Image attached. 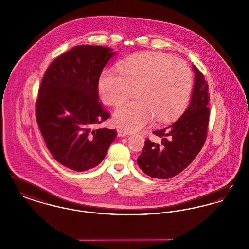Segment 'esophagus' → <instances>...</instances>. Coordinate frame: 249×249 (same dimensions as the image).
Wrapping results in <instances>:
<instances>
[{"mask_svg": "<svg viewBox=\"0 0 249 249\" xmlns=\"http://www.w3.org/2000/svg\"><path fill=\"white\" fill-rule=\"evenodd\" d=\"M129 134H130V133H129L128 131H126V130H120V129L118 130V136H119V137L127 136V135H129Z\"/></svg>", "mask_w": 249, "mask_h": 249, "instance_id": "1", "label": "esophagus"}]
</instances>
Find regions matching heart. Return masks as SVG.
<instances>
[{
	"instance_id": "heart-1",
	"label": "heart",
	"mask_w": 249,
	"mask_h": 249,
	"mask_svg": "<svg viewBox=\"0 0 249 249\" xmlns=\"http://www.w3.org/2000/svg\"><path fill=\"white\" fill-rule=\"evenodd\" d=\"M136 88L137 100L116 108L118 127L139 130L156 118L165 122L178 116L190 101L192 72L189 65L160 52H142L124 59L119 70L107 69L99 77L98 89L108 105L126 100Z\"/></svg>"
}]
</instances>
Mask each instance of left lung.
<instances>
[{"mask_svg":"<svg viewBox=\"0 0 249 249\" xmlns=\"http://www.w3.org/2000/svg\"><path fill=\"white\" fill-rule=\"evenodd\" d=\"M193 71L195 82L190 106L176 122L153 131L160 142L146 139L137 159L140 169L151 178L176 177L193 161L206 140L210 116L208 84L195 65Z\"/></svg>","mask_w":249,"mask_h":249,"instance_id":"left-lung-1","label":"left lung"}]
</instances>
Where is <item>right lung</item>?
<instances>
[{"mask_svg": "<svg viewBox=\"0 0 249 249\" xmlns=\"http://www.w3.org/2000/svg\"><path fill=\"white\" fill-rule=\"evenodd\" d=\"M115 54L102 46H76L51 62L39 87V129L54 159L73 171L99 165L117 137L116 130L92 129L110 117L99 102L98 81Z\"/></svg>", "mask_w": 249, "mask_h": 249, "instance_id": "1", "label": "right lung"}]
</instances>
